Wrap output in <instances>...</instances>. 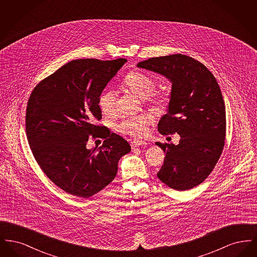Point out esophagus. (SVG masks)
<instances>
[{
	"mask_svg": "<svg viewBox=\"0 0 257 257\" xmlns=\"http://www.w3.org/2000/svg\"><path fill=\"white\" fill-rule=\"evenodd\" d=\"M147 146V143H146V142H144V141H133V142L131 143V147H132L133 149L136 148V147H146Z\"/></svg>",
	"mask_w": 257,
	"mask_h": 257,
	"instance_id": "esophagus-1",
	"label": "esophagus"
}]
</instances>
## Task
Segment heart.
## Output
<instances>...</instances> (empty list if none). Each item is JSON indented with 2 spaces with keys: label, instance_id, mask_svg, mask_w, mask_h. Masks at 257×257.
<instances>
[{
  "label": "heart",
  "instance_id": "1",
  "mask_svg": "<svg viewBox=\"0 0 257 257\" xmlns=\"http://www.w3.org/2000/svg\"><path fill=\"white\" fill-rule=\"evenodd\" d=\"M124 86L138 97L145 99L149 97L154 88V81L146 74L132 72L126 76ZM170 96L168 92L156 93L152 98V103L157 106H165L168 104ZM99 107L106 115L114 113L116 108V92L112 89L105 90L99 99ZM151 121V117L147 114H140L124 119L117 126L119 132L132 137H143L147 133V126Z\"/></svg>",
  "mask_w": 257,
  "mask_h": 257
}]
</instances>
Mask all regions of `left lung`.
Masks as SVG:
<instances>
[{
    "mask_svg": "<svg viewBox=\"0 0 257 257\" xmlns=\"http://www.w3.org/2000/svg\"><path fill=\"white\" fill-rule=\"evenodd\" d=\"M137 67L160 74L171 84L158 131L176 132L180 142L177 146L156 143L166 153L157 175L171 189L190 190L207 178L223 149L226 121L220 86L205 65L181 54L151 58Z\"/></svg>",
    "mask_w": 257,
    "mask_h": 257,
    "instance_id": "obj_1",
    "label": "left lung"
}]
</instances>
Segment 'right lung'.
Masks as SVG:
<instances>
[{"label": "right lung", "instance_id": "1", "mask_svg": "<svg viewBox=\"0 0 257 257\" xmlns=\"http://www.w3.org/2000/svg\"><path fill=\"white\" fill-rule=\"evenodd\" d=\"M126 61H69L29 98L26 131L33 154L50 180L70 195L97 194L114 179L118 161L131 150L120 136L95 125L102 118L99 97ZM90 134L105 138L103 145L87 150Z\"/></svg>", "mask_w": 257, "mask_h": 257}]
</instances>
